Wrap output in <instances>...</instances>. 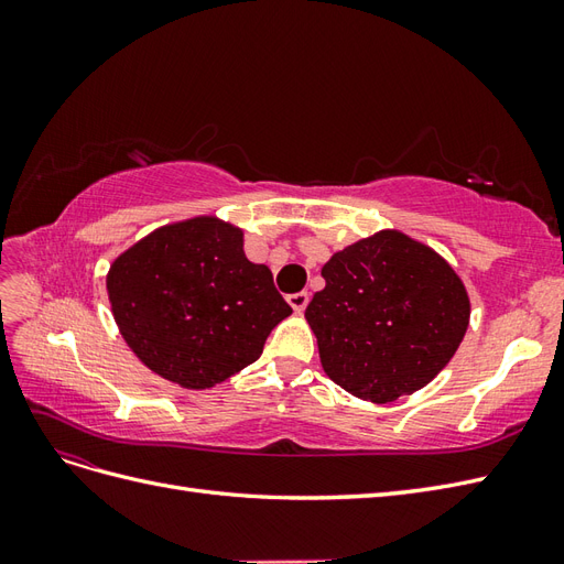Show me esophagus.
<instances>
[{
	"instance_id": "1",
	"label": "esophagus",
	"mask_w": 564,
	"mask_h": 564,
	"mask_svg": "<svg viewBox=\"0 0 564 564\" xmlns=\"http://www.w3.org/2000/svg\"><path fill=\"white\" fill-rule=\"evenodd\" d=\"M286 301L294 308V313H303L305 305H308V301H311V294L308 292H296V294H289Z\"/></svg>"
}]
</instances>
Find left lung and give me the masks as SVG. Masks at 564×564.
I'll return each instance as SVG.
<instances>
[{
	"label": "left lung",
	"mask_w": 564,
	"mask_h": 564,
	"mask_svg": "<svg viewBox=\"0 0 564 564\" xmlns=\"http://www.w3.org/2000/svg\"><path fill=\"white\" fill-rule=\"evenodd\" d=\"M327 286L305 308L327 377L369 402L409 395L452 360L470 301L445 259L383 230L324 263Z\"/></svg>",
	"instance_id": "1"
}]
</instances>
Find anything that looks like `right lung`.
<instances>
[{
    "label": "right lung",
    "instance_id": "right-lung-1",
    "mask_svg": "<svg viewBox=\"0 0 564 564\" xmlns=\"http://www.w3.org/2000/svg\"><path fill=\"white\" fill-rule=\"evenodd\" d=\"M119 332L162 379L202 390L259 360L292 315L265 265L251 263L242 230L202 216L164 226L110 265Z\"/></svg>",
    "mask_w": 564,
    "mask_h": 564
}]
</instances>
